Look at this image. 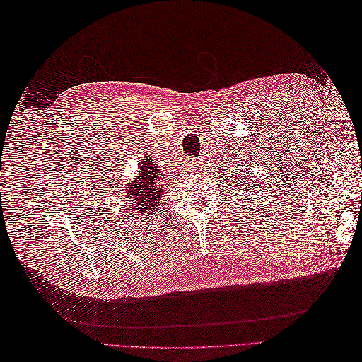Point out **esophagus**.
Returning a JSON list of instances; mask_svg holds the SVG:
<instances>
[{
  "label": "esophagus",
  "instance_id": "34e87169",
  "mask_svg": "<svg viewBox=\"0 0 362 362\" xmlns=\"http://www.w3.org/2000/svg\"><path fill=\"white\" fill-rule=\"evenodd\" d=\"M193 169H194V170H198V169H199V164H198V163H194V164H193Z\"/></svg>",
  "mask_w": 362,
  "mask_h": 362
}]
</instances>
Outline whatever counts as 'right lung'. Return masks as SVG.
<instances>
[{"label":"right lung","instance_id":"1","mask_svg":"<svg viewBox=\"0 0 362 362\" xmlns=\"http://www.w3.org/2000/svg\"><path fill=\"white\" fill-rule=\"evenodd\" d=\"M139 177L131 181L129 187H127L131 198L134 201V205L140 214H148V211H157L160 208L161 202V194H163V184L160 181V170L154 161L151 158H145L140 161L139 166Z\"/></svg>","mask_w":362,"mask_h":362}]
</instances>
